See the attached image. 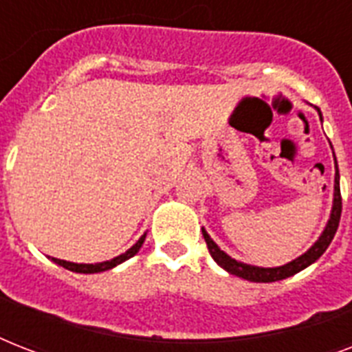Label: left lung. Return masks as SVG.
I'll list each match as a JSON object with an SVG mask.
<instances>
[{
	"mask_svg": "<svg viewBox=\"0 0 352 352\" xmlns=\"http://www.w3.org/2000/svg\"><path fill=\"white\" fill-rule=\"evenodd\" d=\"M318 113H320V109H318ZM320 117H322V113H320ZM334 162H336V157H334ZM340 215H342V193H340V173L338 164H336V177H334V206L333 214H331V219H329L322 237L311 246V250L305 252L303 256H300L298 259H294V261H290L287 263V265H283V267L276 268L252 267V265H246V263L235 261V259H232L228 254H225L219 246L215 245L214 241L210 239V235L206 234V230H203V235L204 241H206V246H208L210 256L214 257V261L225 268L226 272L234 274V276H239V278L243 279H248V281H256V283H272V281H279V279L294 276V274H298L300 270H303V268H307L309 265H312L318 257L322 256L323 252L327 250V246L331 245L334 234L338 230Z\"/></svg>",
	"mask_w": 352,
	"mask_h": 352,
	"instance_id": "8db88e82",
	"label": "left lung"
}]
</instances>
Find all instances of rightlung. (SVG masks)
Here are the masks:
<instances>
[{
	"label": "right lung",
	"mask_w": 352,
	"mask_h": 352,
	"mask_svg": "<svg viewBox=\"0 0 352 352\" xmlns=\"http://www.w3.org/2000/svg\"><path fill=\"white\" fill-rule=\"evenodd\" d=\"M144 239H146V234L140 237V239L135 243V245L129 248V250L126 252V254H122V256L115 257V259H111V261H104V263H96V265H76V263H69V261H63V259H54L52 257V261L56 263V265H60V267L67 268V270H73V272H78V274H95V272H104V270H109V268L117 267V265H120V263H124L126 259H129V257H133L135 254H137L138 250H140V246H142Z\"/></svg>",
	"instance_id": "1"
}]
</instances>
